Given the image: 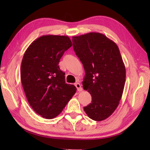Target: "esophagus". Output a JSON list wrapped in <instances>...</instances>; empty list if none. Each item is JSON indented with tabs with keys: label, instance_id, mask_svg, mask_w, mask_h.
I'll use <instances>...</instances> for the list:
<instances>
[{
	"label": "esophagus",
	"instance_id": "obj_1",
	"mask_svg": "<svg viewBox=\"0 0 150 150\" xmlns=\"http://www.w3.org/2000/svg\"><path fill=\"white\" fill-rule=\"evenodd\" d=\"M75 87L77 88L78 91H82V88H81V86L80 83H79V82H76V83H75Z\"/></svg>",
	"mask_w": 150,
	"mask_h": 150
}]
</instances>
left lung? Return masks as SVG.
<instances>
[{"label": "left lung", "instance_id": "obj_1", "mask_svg": "<svg viewBox=\"0 0 150 150\" xmlns=\"http://www.w3.org/2000/svg\"><path fill=\"white\" fill-rule=\"evenodd\" d=\"M73 47L85 70L83 88L91 95L84 107L93 120L106 119L119 104L126 81V68L119 47L100 33L73 37Z\"/></svg>", "mask_w": 150, "mask_h": 150}]
</instances>
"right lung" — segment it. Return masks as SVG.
<instances>
[{
	"label": "right lung",
	"instance_id": "right-lung-1",
	"mask_svg": "<svg viewBox=\"0 0 150 150\" xmlns=\"http://www.w3.org/2000/svg\"><path fill=\"white\" fill-rule=\"evenodd\" d=\"M72 46L68 36H41L24 53L21 79L28 103L35 112L47 119L56 117L76 92L66 84L65 73L59 63L65 51Z\"/></svg>",
	"mask_w": 150,
	"mask_h": 150
}]
</instances>
